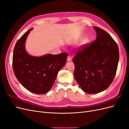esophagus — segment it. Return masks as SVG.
I'll use <instances>...</instances> for the list:
<instances>
[{
  "mask_svg": "<svg viewBox=\"0 0 129 129\" xmlns=\"http://www.w3.org/2000/svg\"><path fill=\"white\" fill-rule=\"evenodd\" d=\"M67 61H72V57L70 56V55H68V57H67Z\"/></svg>",
  "mask_w": 129,
  "mask_h": 129,
  "instance_id": "1",
  "label": "esophagus"
}]
</instances>
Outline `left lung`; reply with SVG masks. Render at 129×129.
<instances>
[{
  "mask_svg": "<svg viewBox=\"0 0 129 129\" xmlns=\"http://www.w3.org/2000/svg\"><path fill=\"white\" fill-rule=\"evenodd\" d=\"M96 39L78 52L73 61L74 77L81 88L88 93L107 89L114 80L119 61L116 42L106 31L96 26Z\"/></svg>",
  "mask_w": 129,
  "mask_h": 129,
  "instance_id": "left-lung-1",
  "label": "left lung"
}]
</instances>
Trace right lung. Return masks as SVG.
<instances>
[{
	"instance_id": "obj_1",
	"label": "right lung",
	"mask_w": 129,
	"mask_h": 129,
	"mask_svg": "<svg viewBox=\"0 0 129 129\" xmlns=\"http://www.w3.org/2000/svg\"><path fill=\"white\" fill-rule=\"evenodd\" d=\"M28 30L15 45L13 54V69L20 83L28 91L37 94L49 91L57 73L65 65L68 54H46L34 56L27 52L25 43L30 31Z\"/></svg>"
}]
</instances>
